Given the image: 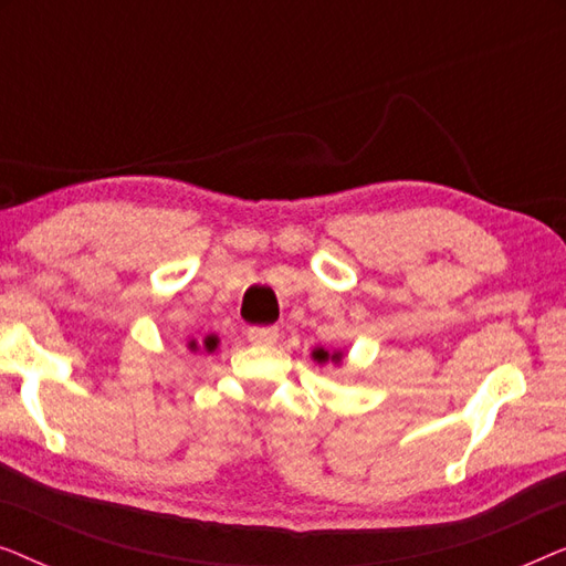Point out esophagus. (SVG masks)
Wrapping results in <instances>:
<instances>
[{
  "label": "esophagus",
  "mask_w": 566,
  "mask_h": 566,
  "mask_svg": "<svg viewBox=\"0 0 566 566\" xmlns=\"http://www.w3.org/2000/svg\"><path fill=\"white\" fill-rule=\"evenodd\" d=\"M247 339L254 345H273L277 339L275 327H250L247 329Z\"/></svg>",
  "instance_id": "1"
}]
</instances>
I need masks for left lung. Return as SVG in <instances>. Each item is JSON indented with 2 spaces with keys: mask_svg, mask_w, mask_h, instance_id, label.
I'll return each mask as SVG.
<instances>
[{
  "mask_svg": "<svg viewBox=\"0 0 566 566\" xmlns=\"http://www.w3.org/2000/svg\"><path fill=\"white\" fill-rule=\"evenodd\" d=\"M312 358L319 363V366H324V363H335V366H339V363H343V353H329V350H324V347H314L312 350Z\"/></svg>",
  "mask_w": 566,
  "mask_h": 566,
  "instance_id": "obj_1",
  "label": "left lung"
}]
</instances>
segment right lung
Returning <instances> with one entry per match:
<instances>
[{"label":"right lung","mask_w":566,"mask_h":566,"mask_svg":"<svg viewBox=\"0 0 566 566\" xmlns=\"http://www.w3.org/2000/svg\"><path fill=\"white\" fill-rule=\"evenodd\" d=\"M200 347H203L206 353H213L216 347H219V337H216V335H208V337L203 339V343H198V339H190V343H188V350H192V353H198Z\"/></svg>","instance_id":"1"}]
</instances>
